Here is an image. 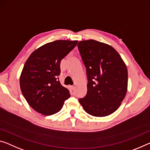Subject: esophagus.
<instances>
[{"label": "esophagus", "instance_id": "1", "mask_svg": "<svg viewBox=\"0 0 150 150\" xmlns=\"http://www.w3.org/2000/svg\"><path fill=\"white\" fill-rule=\"evenodd\" d=\"M70 88L71 90H74L75 88V86H70Z\"/></svg>", "mask_w": 150, "mask_h": 150}]
</instances>
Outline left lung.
Returning <instances> with one entry per match:
<instances>
[{
  "instance_id": "obj_1",
  "label": "left lung",
  "mask_w": 150,
  "mask_h": 150,
  "mask_svg": "<svg viewBox=\"0 0 150 150\" xmlns=\"http://www.w3.org/2000/svg\"><path fill=\"white\" fill-rule=\"evenodd\" d=\"M78 47L86 68L87 93L79 98L85 111L105 117L120 107L127 91L125 62L112 46L96 40L80 41Z\"/></svg>"
}]
</instances>
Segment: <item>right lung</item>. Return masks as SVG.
Returning a JSON list of instances; mask_svg holds the SVG:
<instances>
[{
  "instance_id": "1",
  "label": "right lung",
  "mask_w": 150,
  "mask_h": 150,
  "mask_svg": "<svg viewBox=\"0 0 150 150\" xmlns=\"http://www.w3.org/2000/svg\"><path fill=\"white\" fill-rule=\"evenodd\" d=\"M78 41L56 40L31 53L20 76V87L28 104L40 113L59 112L70 98L68 90L59 81L60 62L76 47Z\"/></svg>"
}]
</instances>
